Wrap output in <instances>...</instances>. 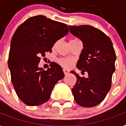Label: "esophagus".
Here are the masks:
<instances>
[{
	"mask_svg": "<svg viewBox=\"0 0 126 126\" xmlns=\"http://www.w3.org/2000/svg\"><path fill=\"white\" fill-rule=\"evenodd\" d=\"M63 73H64V74L66 76L68 74V71L67 70H65V69H64V70H63Z\"/></svg>",
	"mask_w": 126,
	"mask_h": 126,
	"instance_id": "1",
	"label": "esophagus"
}]
</instances>
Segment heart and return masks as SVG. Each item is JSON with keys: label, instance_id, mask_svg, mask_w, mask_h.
<instances>
[{"label": "heart", "instance_id": "heart-1", "mask_svg": "<svg viewBox=\"0 0 126 126\" xmlns=\"http://www.w3.org/2000/svg\"><path fill=\"white\" fill-rule=\"evenodd\" d=\"M58 62L61 66L66 68H69L73 65V61L70 58H61L58 60Z\"/></svg>", "mask_w": 126, "mask_h": 126}]
</instances>
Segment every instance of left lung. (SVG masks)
<instances>
[{
  "mask_svg": "<svg viewBox=\"0 0 126 126\" xmlns=\"http://www.w3.org/2000/svg\"><path fill=\"white\" fill-rule=\"evenodd\" d=\"M69 29L83 45L76 66L89 76L80 77L71 71L77 78L72 89L74 100L82 107H94L105 99L111 89L116 58L113 43L103 32L89 25L69 26Z\"/></svg>",
  "mask_w": 126,
  "mask_h": 126,
  "instance_id": "1",
  "label": "left lung"
}]
</instances>
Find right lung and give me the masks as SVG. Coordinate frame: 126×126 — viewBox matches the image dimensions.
<instances>
[{
	"label": "right lung",
	"instance_id": "1",
	"mask_svg": "<svg viewBox=\"0 0 126 126\" xmlns=\"http://www.w3.org/2000/svg\"><path fill=\"white\" fill-rule=\"evenodd\" d=\"M68 32L67 25L43 15L30 17L17 28L11 41L8 67L17 96L29 106L47 102L56 83L65 75L52 63L47 70L39 68L41 56L52 52L58 40Z\"/></svg>",
	"mask_w": 126,
	"mask_h": 126
}]
</instances>
